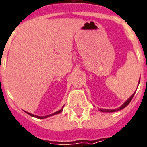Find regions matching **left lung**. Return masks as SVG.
I'll list each match as a JSON object with an SVG mask.
<instances>
[{"label":"left lung","instance_id":"1","mask_svg":"<svg viewBox=\"0 0 147 147\" xmlns=\"http://www.w3.org/2000/svg\"><path fill=\"white\" fill-rule=\"evenodd\" d=\"M140 80H139V83H140ZM138 85H139V84H138ZM135 92L132 94V95H131V96L130 97V98H128L127 100H126L125 102L123 103V105H121V107H119L118 108H116V109H99V111H102V112H114V111H120V110H122L123 108L126 107L128 105H129V103L131 101L133 97H134V95Z\"/></svg>","mask_w":147,"mask_h":147}]
</instances>
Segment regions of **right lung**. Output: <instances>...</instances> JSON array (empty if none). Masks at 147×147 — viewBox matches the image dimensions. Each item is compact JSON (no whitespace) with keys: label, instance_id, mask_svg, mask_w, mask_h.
Listing matches in <instances>:
<instances>
[{"label":"right lung","instance_id":"obj_1","mask_svg":"<svg viewBox=\"0 0 147 147\" xmlns=\"http://www.w3.org/2000/svg\"><path fill=\"white\" fill-rule=\"evenodd\" d=\"M63 107H64V106H63V107H62V108L59 110V111H58L55 112V113H53V114H52L47 115V116L40 117V116H37V115H34V114H30V113H29V112L26 111V113H27L29 115H30V116L33 117H37V118H39V119H44V118H47V117H50V116H53V115H55V114H59V113H61V112L62 111V110H63Z\"/></svg>","mask_w":147,"mask_h":147}]
</instances>
